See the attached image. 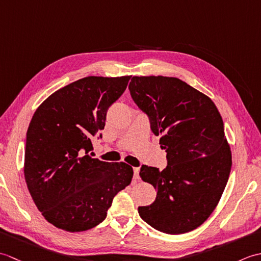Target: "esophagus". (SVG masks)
Instances as JSON below:
<instances>
[{
	"instance_id": "1",
	"label": "esophagus",
	"mask_w": 261,
	"mask_h": 261,
	"mask_svg": "<svg viewBox=\"0 0 261 261\" xmlns=\"http://www.w3.org/2000/svg\"><path fill=\"white\" fill-rule=\"evenodd\" d=\"M134 177L135 179H139V168L138 167L134 168Z\"/></svg>"
}]
</instances>
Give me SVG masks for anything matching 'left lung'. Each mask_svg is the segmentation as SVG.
<instances>
[{
  "label": "left lung",
  "instance_id": "obj_1",
  "mask_svg": "<svg viewBox=\"0 0 261 261\" xmlns=\"http://www.w3.org/2000/svg\"><path fill=\"white\" fill-rule=\"evenodd\" d=\"M129 91L167 152L164 170L141 166V179L156 188L157 197L138 212L160 232L186 233L206 221L229 179L223 120L212 99L175 77L134 76Z\"/></svg>",
  "mask_w": 261,
  "mask_h": 261
}]
</instances>
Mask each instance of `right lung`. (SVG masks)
Segmentation results:
<instances>
[{
    "instance_id": "right-lung-1",
    "label": "right lung",
    "mask_w": 261,
    "mask_h": 261,
    "mask_svg": "<svg viewBox=\"0 0 261 261\" xmlns=\"http://www.w3.org/2000/svg\"><path fill=\"white\" fill-rule=\"evenodd\" d=\"M131 76H88L53 93L27 131L24 178L49 223L68 232L90 230L107 218L114 196L130 184L124 163L92 158L93 137L102 138L108 109Z\"/></svg>"
}]
</instances>
